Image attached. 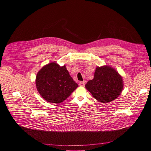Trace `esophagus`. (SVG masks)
<instances>
[{"label":"esophagus","instance_id":"34e87169","mask_svg":"<svg viewBox=\"0 0 151 151\" xmlns=\"http://www.w3.org/2000/svg\"><path fill=\"white\" fill-rule=\"evenodd\" d=\"M79 85H80V86L83 87L84 86H85V82H79Z\"/></svg>","mask_w":151,"mask_h":151}]
</instances>
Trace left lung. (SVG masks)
I'll return each instance as SVG.
<instances>
[{"label": "left lung", "mask_w": 151, "mask_h": 151, "mask_svg": "<svg viewBox=\"0 0 151 151\" xmlns=\"http://www.w3.org/2000/svg\"><path fill=\"white\" fill-rule=\"evenodd\" d=\"M85 87L96 100L101 103H109L120 95L124 82L116 70L105 65L97 66L93 79L87 82Z\"/></svg>", "instance_id": "left-lung-1"}]
</instances>
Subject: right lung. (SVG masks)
Segmentation results:
<instances>
[{
    "mask_svg": "<svg viewBox=\"0 0 151 151\" xmlns=\"http://www.w3.org/2000/svg\"><path fill=\"white\" fill-rule=\"evenodd\" d=\"M37 91L50 103L60 104L78 87L70 76L65 65L60 66L52 62L44 65L37 73Z\"/></svg>",
    "mask_w": 151,
    "mask_h": 151,
    "instance_id": "right-lung-1",
    "label": "right lung"
}]
</instances>
